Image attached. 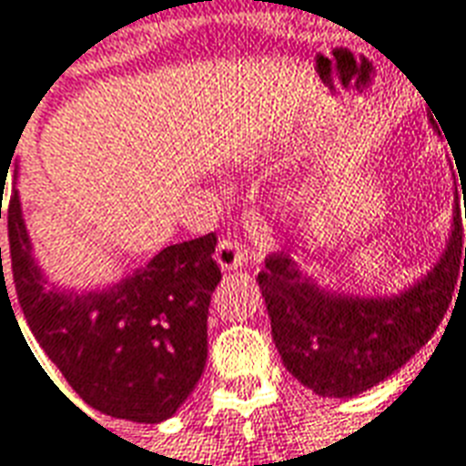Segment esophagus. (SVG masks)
Segmentation results:
<instances>
[{"label": "esophagus", "mask_w": 466, "mask_h": 466, "mask_svg": "<svg viewBox=\"0 0 466 466\" xmlns=\"http://www.w3.org/2000/svg\"><path fill=\"white\" fill-rule=\"evenodd\" d=\"M243 260H246V250L238 246L236 240H230V238H223L216 248V263H218L223 270H238V268L243 266Z\"/></svg>", "instance_id": "obj_1"}]
</instances>
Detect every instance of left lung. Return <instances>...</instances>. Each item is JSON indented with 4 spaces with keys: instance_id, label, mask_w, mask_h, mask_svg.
Returning <instances> with one entry per match:
<instances>
[{
    "instance_id": "8db88e82",
    "label": "left lung",
    "mask_w": 466,
    "mask_h": 466,
    "mask_svg": "<svg viewBox=\"0 0 466 466\" xmlns=\"http://www.w3.org/2000/svg\"><path fill=\"white\" fill-rule=\"evenodd\" d=\"M461 236V210L454 200L450 243L440 263L392 298L330 293L303 273L295 258L268 256L258 285L288 372L322 397L360 395L395 375L440 328L457 278H464Z\"/></svg>"
}]
</instances>
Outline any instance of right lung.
Listing matches in <instances>:
<instances>
[{
	"label": "right lung",
	"mask_w": 466,
	"mask_h": 466,
	"mask_svg": "<svg viewBox=\"0 0 466 466\" xmlns=\"http://www.w3.org/2000/svg\"><path fill=\"white\" fill-rule=\"evenodd\" d=\"M6 228L26 325L76 395L118 420L156 424L173 417L208 358V305L220 283L216 233L163 248L124 280L79 293L52 285L36 266L16 188Z\"/></svg>",
	"instance_id": "right-lung-1"
}]
</instances>
